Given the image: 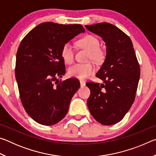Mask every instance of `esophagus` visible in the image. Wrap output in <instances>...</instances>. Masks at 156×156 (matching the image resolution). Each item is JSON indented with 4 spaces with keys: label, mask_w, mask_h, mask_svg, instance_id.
Segmentation results:
<instances>
[{
    "label": "esophagus",
    "mask_w": 156,
    "mask_h": 156,
    "mask_svg": "<svg viewBox=\"0 0 156 156\" xmlns=\"http://www.w3.org/2000/svg\"><path fill=\"white\" fill-rule=\"evenodd\" d=\"M80 86L81 87H84V86H85V83H84V81L80 80Z\"/></svg>",
    "instance_id": "esophagus-1"
}]
</instances>
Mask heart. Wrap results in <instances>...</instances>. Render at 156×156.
<instances>
[{
    "label": "heart",
    "instance_id": "heart-1",
    "mask_svg": "<svg viewBox=\"0 0 156 156\" xmlns=\"http://www.w3.org/2000/svg\"><path fill=\"white\" fill-rule=\"evenodd\" d=\"M77 44L80 47L88 50L89 52V60H93L96 62H101L104 60L105 51L100 47V41L96 36L87 34L79 39ZM60 55L66 64H72L74 61V51L72 45L69 43L64 44L61 49ZM95 70L96 67L92 62L78 63L70 67L69 69V75L80 80H84L93 74Z\"/></svg>",
    "mask_w": 156,
    "mask_h": 156
}]
</instances>
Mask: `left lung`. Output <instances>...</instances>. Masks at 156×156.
<instances>
[{"label": "left lung", "instance_id": "left-lung-1", "mask_svg": "<svg viewBox=\"0 0 156 156\" xmlns=\"http://www.w3.org/2000/svg\"><path fill=\"white\" fill-rule=\"evenodd\" d=\"M106 43L107 56L96 77L103 84L87 83L91 91L87 106L92 116L103 125L122 119L133 103L140 68L130 38L108 23L85 25Z\"/></svg>", "mask_w": 156, "mask_h": 156}]
</instances>
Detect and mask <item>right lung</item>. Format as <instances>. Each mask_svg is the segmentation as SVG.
Segmentation results:
<instances>
[{"mask_svg":"<svg viewBox=\"0 0 156 156\" xmlns=\"http://www.w3.org/2000/svg\"><path fill=\"white\" fill-rule=\"evenodd\" d=\"M80 32H84L81 25L43 23L31 30L18 47L15 73L20 100L28 115L41 125L60 122L80 87L77 79L58 81L57 78L65 73L62 46Z\"/></svg>","mask_w":156,"mask_h":156,"instance_id":"obj_1","label":"right lung"}]
</instances>
